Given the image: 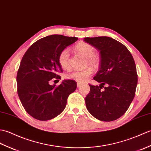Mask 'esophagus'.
<instances>
[{"label":"esophagus","instance_id":"esophagus-1","mask_svg":"<svg viewBox=\"0 0 151 151\" xmlns=\"http://www.w3.org/2000/svg\"><path fill=\"white\" fill-rule=\"evenodd\" d=\"M81 85H82L81 83H77V86H78V87H80Z\"/></svg>","mask_w":151,"mask_h":151}]
</instances>
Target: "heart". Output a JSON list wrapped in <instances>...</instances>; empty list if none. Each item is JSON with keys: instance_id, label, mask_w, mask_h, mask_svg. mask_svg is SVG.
Masks as SVG:
<instances>
[{"instance_id": "heart-1", "label": "heart", "mask_w": 151, "mask_h": 151, "mask_svg": "<svg viewBox=\"0 0 151 151\" xmlns=\"http://www.w3.org/2000/svg\"><path fill=\"white\" fill-rule=\"evenodd\" d=\"M76 51L86 58V65H90L93 68H98L99 65V59L96 56V50L91 45L86 42H81L76 46ZM70 53L68 49H63L59 53L58 62L61 68L67 70L69 68ZM92 74L91 68H88L83 70H72L66 75L68 79L73 80L79 83H85Z\"/></svg>"}]
</instances>
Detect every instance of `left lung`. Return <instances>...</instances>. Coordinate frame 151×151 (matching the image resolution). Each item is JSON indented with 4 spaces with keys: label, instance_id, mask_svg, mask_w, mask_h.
I'll return each instance as SVG.
<instances>
[{
    "label": "left lung",
    "instance_id": "left-lung-1",
    "mask_svg": "<svg viewBox=\"0 0 151 151\" xmlns=\"http://www.w3.org/2000/svg\"><path fill=\"white\" fill-rule=\"evenodd\" d=\"M84 41L100 54L99 70L93 78L100 85H90L86 109L100 121H114L125 113L134 98L138 83L134 60L125 46L111 37H85Z\"/></svg>",
    "mask_w": 151,
    "mask_h": 151
}]
</instances>
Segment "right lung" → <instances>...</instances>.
I'll use <instances>...</instances> for the list:
<instances>
[{
	"label": "right lung",
	"instance_id": "add662e5",
	"mask_svg": "<svg viewBox=\"0 0 151 151\" xmlns=\"http://www.w3.org/2000/svg\"><path fill=\"white\" fill-rule=\"evenodd\" d=\"M78 37L52 35L37 41L21 60L17 75V93L25 110L40 121L52 119L65 109L67 99L77 88L73 80H64L58 86L50 85L60 79L63 70L58 62L61 50Z\"/></svg>",
	"mask_w": 151,
	"mask_h": 151
}]
</instances>
